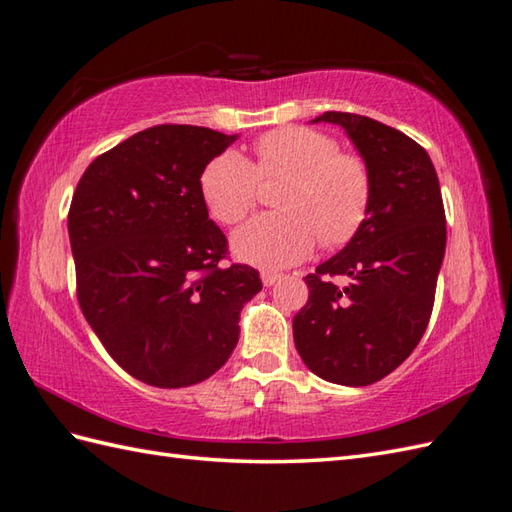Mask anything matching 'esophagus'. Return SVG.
Returning a JSON list of instances; mask_svg holds the SVG:
<instances>
[{
	"label": "esophagus",
	"mask_w": 512,
	"mask_h": 512,
	"mask_svg": "<svg viewBox=\"0 0 512 512\" xmlns=\"http://www.w3.org/2000/svg\"><path fill=\"white\" fill-rule=\"evenodd\" d=\"M260 278H263V285L265 287H274L276 282L280 280V276L278 274H271V271H263V276H260Z\"/></svg>",
	"instance_id": "1"
}]
</instances>
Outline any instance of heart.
I'll return each instance as SVG.
<instances>
[{
  "label": "heart",
  "mask_w": 512,
  "mask_h": 512,
  "mask_svg": "<svg viewBox=\"0 0 512 512\" xmlns=\"http://www.w3.org/2000/svg\"><path fill=\"white\" fill-rule=\"evenodd\" d=\"M260 177H287L278 212L249 219L232 234L236 258L263 269H285L315 245L337 247L357 234L370 206V173L357 155L339 153L331 135L282 127L256 142V164L225 151L201 170L199 190L208 212L223 225L241 221L258 199Z\"/></svg>",
  "instance_id": "heart-1"
}]
</instances>
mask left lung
<instances>
[{
  "instance_id": "obj_1",
  "label": "left lung",
  "mask_w": 512,
  "mask_h": 512,
  "mask_svg": "<svg viewBox=\"0 0 512 512\" xmlns=\"http://www.w3.org/2000/svg\"><path fill=\"white\" fill-rule=\"evenodd\" d=\"M313 122L346 131L372 192L357 234L304 278L309 302L293 317V342L317 377L359 388L399 368L425 333L445 258V208L434 164L405 133L342 111Z\"/></svg>"
}]
</instances>
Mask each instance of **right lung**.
Returning <instances> with one entry per match:
<instances>
[{
	"label": "right lung",
	"mask_w": 512,
	"mask_h": 512,
	"mask_svg": "<svg viewBox=\"0 0 512 512\" xmlns=\"http://www.w3.org/2000/svg\"><path fill=\"white\" fill-rule=\"evenodd\" d=\"M238 135L160 124L87 166L67 230L78 304L131 377L186 388L212 377L238 342L258 271L223 267L227 238L208 219L201 170Z\"/></svg>",
	"instance_id": "1"
}]
</instances>
